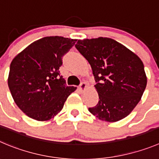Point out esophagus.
Wrapping results in <instances>:
<instances>
[{
	"mask_svg": "<svg viewBox=\"0 0 159 159\" xmlns=\"http://www.w3.org/2000/svg\"><path fill=\"white\" fill-rule=\"evenodd\" d=\"M86 88H87L86 83L84 82V81H82V82L81 83V84L79 85V89L81 90V92H84V90L86 89Z\"/></svg>",
	"mask_w": 159,
	"mask_h": 159,
	"instance_id": "1",
	"label": "esophagus"
}]
</instances>
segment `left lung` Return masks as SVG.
Returning a JSON list of instances; mask_svg holds the SVG:
<instances>
[{"label": "left lung", "mask_w": 159, "mask_h": 159, "mask_svg": "<svg viewBox=\"0 0 159 159\" xmlns=\"http://www.w3.org/2000/svg\"><path fill=\"white\" fill-rule=\"evenodd\" d=\"M75 47L91 66L99 95L98 103L89 111L108 122L128 116L140 102L147 85L141 59L108 38L78 40Z\"/></svg>", "instance_id": "left-lung-1"}]
</instances>
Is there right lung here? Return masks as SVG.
Instances as JSON below:
<instances>
[{"label":"right lung","instance_id":"1","mask_svg":"<svg viewBox=\"0 0 159 159\" xmlns=\"http://www.w3.org/2000/svg\"><path fill=\"white\" fill-rule=\"evenodd\" d=\"M77 40L45 37L33 42L13 59L8 84L19 109L37 121L54 118L76 87L67 86L59 66Z\"/></svg>","mask_w":159,"mask_h":159}]
</instances>
